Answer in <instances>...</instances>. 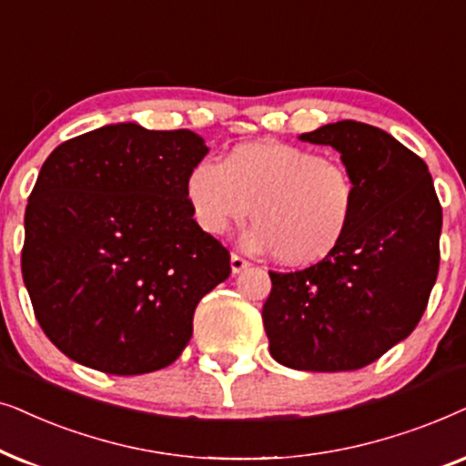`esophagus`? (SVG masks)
Segmentation results:
<instances>
[{"label":"esophagus","instance_id":"34e87169","mask_svg":"<svg viewBox=\"0 0 466 466\" xmlns=\"http://www.w3.org/2000/svg\"><path fill=\"white\" fill-rule=\"evenodd\" d=\"M229 266H232V272L234 275H238V272H243V270H247L249 268V262H247L245 258H240L238 253H232V258H229Z\"/></svg>","mask_w":466,"mask_h":466}]
</instances>
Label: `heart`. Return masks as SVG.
<instances>
[{"label":"heart","mask_w":466,"mask_h":466,"mask_svg":"<svg viewBox=\"0 0 466 466\" xmlns=\"http://www.w3.org/2000/svg\"><path fill=\"white\" fill-rule=\"evenodd\" d=\"M185 196L202 232L217 237L253 210L247 247L272 251L285 266H311L343 243L358 187L343 164L313 148L259 140L234 147L223 164L198 161Z\"/></svg>","instance_id":"heart-1"}]
</instances>
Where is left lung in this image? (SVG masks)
Here are the masks:
<instances>
[{
	"label": "left lung",
	"mask_w": 466,
	"mask_h": 466,
	"mask_svg": "<svg viewBox=\"0 0 466 466\" xmlns=\"http://www.w3.org/2000/svg\"><path fill=\"white\" fill-rule=\"evenodd\" d=\"M300 140L337 148L358 187L332 256L270 272L262 319L270 356L313 373L356 370L415 330L439 272L443 213L424 159L380 127L337 121Z\"/></svg>",
	"instance_id": "obj_1"
}]
</instances>
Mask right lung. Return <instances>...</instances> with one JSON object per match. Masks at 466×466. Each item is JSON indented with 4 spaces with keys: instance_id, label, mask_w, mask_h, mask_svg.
<instances>
[{
    "instance_id": "add662e5",
    "label": "right lung",
    "mask_w": 466,
    "mask_h": 466,
    "mask_svg": "<svg viewBox=\"0 0 466 466\" xmlns=\"http://www.w3.org/2000/svg\"><path fill=\"white\" fill-rule=\"evenodd\" d=\"M207 153L189 129L116 123L48 155L25 208L21 270L40 328L74 362L142 375L189 343L198 302L232 270L185 196Z\"/></svg>"
}]
</instances>
